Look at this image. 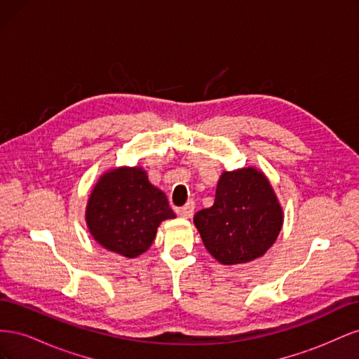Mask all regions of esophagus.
I'll return each mask as SVG.
<instances>
[{
	"mask_svg": "<svg viewBox=\"0 0 359 359\" xmlns=\"http://www.w3.org/2000/svg\"><path fill=\"white\" fill-rule=\"evenodd\" d=\"M178 212H180L181 217H184V219H190V217H191L193 212H194V205H193V202H189V203L184 205Z\"/></svg>",
	"mask_w": 359,
	"mask_h": 359,
	"instance_id": "obj_1",
	"label": "esophagus"
}]
</instances>
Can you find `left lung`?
<instances>
[{
    "instance_id": "1",
    "label": "left lung",
    "mask_w": 359,
    "mask_h": 359,
    "mask_svg": "<svg viewBox=\"0 0 359 359\" xmlns=\"http://www.w3.org/2000/svg\"><path fill=\"white\" fill-rule=\"evenodd\" d=\"M283 220V206L269 180L253 166L224 170L214 205L193 217L205 248L223 265L262 257L276 243Z\"/></svg>"
}]
</instances>
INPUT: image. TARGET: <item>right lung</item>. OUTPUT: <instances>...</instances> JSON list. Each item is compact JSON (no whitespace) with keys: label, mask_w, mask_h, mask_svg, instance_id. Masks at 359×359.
<instances>
[{"label":"right lung","mask_w":359,"mask_h":359,"mask_svg":"<svg viewBox=\"0 0 359 359\" xmlns=\"http://www.w3.org/2000/svg\"><path fill=\"white\" fill-rule=\"evenodd\" d=\"M175 217L166 194L151 184L142 166H119L102 173L85 210L94 241L127 259L145 253L160 223Z\"/></svg>","instance_id":"add662e5"}]
</instances>
